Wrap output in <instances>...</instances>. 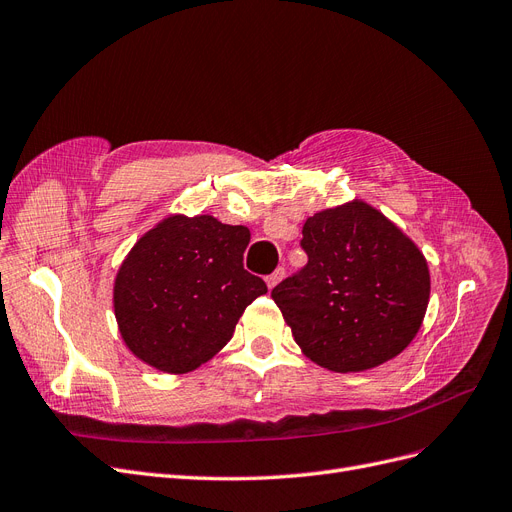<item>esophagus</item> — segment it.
I'll use <instances>...</instances> for the list:
<instances>
[{"instance_id": "34e87169", "label": "esophagus", "mask_w": 512, "mask_h": 512, "mask_svg": "<svg viewBox=\"0 0 512 512\" xmlns=\"http://www.w3.org/2000/svg\"><path fill=\"white\" fill-rule=\"evenodd\" d=\"M284 275H286V271H284V269H281V267H279V269H275V271L267 277V286H269V288H275V286L279 284V281L284 279Z\"/></svg>"}]
</instances>
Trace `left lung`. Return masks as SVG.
<instances>
[{
    "instance_id": "left-lung-1",
    "label": "left lung",
    "mask_w": 512,
    "mask_h": 512,
    "mask_svg": "<svg viewBox=\"0 0 512 512\" xmlns=\"http://www.w3.org/2000/svg\"><path fill=\"white\" fill-rule=\"evenodd\" d=\"M301 245L307 267L271 296L309 360L360 373L409 347L428 309L430 271L392 220L354 199L307 218Z\"/></svg>"
}]
</instances>
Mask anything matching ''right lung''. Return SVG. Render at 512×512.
I'll return each mask as SVG.
<instances>
[{
    "instance_id": "1",
    "label": "right lung",
    "mask_w": 512,
    "mask_h": 512,
    "mask_svg": "<svg viewBox=\"0 0 512 512\" xmlns=\"http://www.w3.org/2000/svg\"><path fill=\"white\" fill-rule=\"evenodd\" d=\"M248 243V226L207 214H171L139 237L114 279V315L131 354L169 375L214 358L245 307L267 294L243 269Z\"/></svg>"
}]
</instances>
